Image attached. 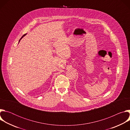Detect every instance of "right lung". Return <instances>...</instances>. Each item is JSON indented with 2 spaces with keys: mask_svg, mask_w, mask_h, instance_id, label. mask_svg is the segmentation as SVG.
Segmentation results:
<instances>
[{
  "mask_svg": "<svg viewBox=\"0 0 130 130\" xmlns=\"http://www.w3.org/2000/svg\"><path fill=\"white\" fill-rule=\"evenodd\" d=\"M25 35H26V34H24V35H23V36H22V38H21V39H20V41H19V42H20V41H21V39H22V38H23V37H24V36H25Z\"/></svg>",
  "mask_w": 130,
  "mask_h": 130,
  "instance_id": "1",
  "label": "right lung"
}]
</instances>
